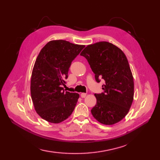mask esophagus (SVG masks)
I'll list each match as a JSON object with an SVG mask.
<instances>
[{"label":"esophagus","instance_id":"esophagus-1","mask_svg":"<svg viewBox=\"0 0 160 160\" xmlns=\"http://www.w3.org/2000/svg\"><path fill=\"white\" fill-rule=\"evenodd\" d=\"M86 93H81V98H85V96H86Z\"/></svg>","mask_w":160,"mask_h":160}]
</instances>
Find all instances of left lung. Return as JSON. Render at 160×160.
Wrapping results in <instances>:
<instances>
[{"instance_id":"obj_1","label":"left lung","mask_w":160,"mask_h":160,"mask_svg":"<svg viewBox=\"0 0 160 160\" xmlns=\"http://www.w3.org/2000/svg\"><path fill=\"white\" fill-rule=\"evenodd\" d=\"M86 58L97 82L104 80V92L95 93L91 112L98 122L113 125L129 112L134 99V79L127 58L118 47L107 41L86 46L80 54Z\"/></svg>"}]
</instances>
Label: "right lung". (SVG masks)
Wrapping results in <instances>:
<instances>
[{
    "instance_id": "right-lung-1",
    "label": "right lung",
    "mask_w": 160,
    "mask_h": 160,
    "mask_svg": "<svg viewBox=\"0 0 160 160\" xmlns=\"http://www.w3.org/2000/svg\"><path fill=\"white\" fill-rule=\"evenodd\" d=\"M85 45L64 40L50 41L41 50L32 69L30 93L34 109L42 119L59 123L75 109L79 94L65 92L72 61Z\"/></svg>"
}]
</instances>
